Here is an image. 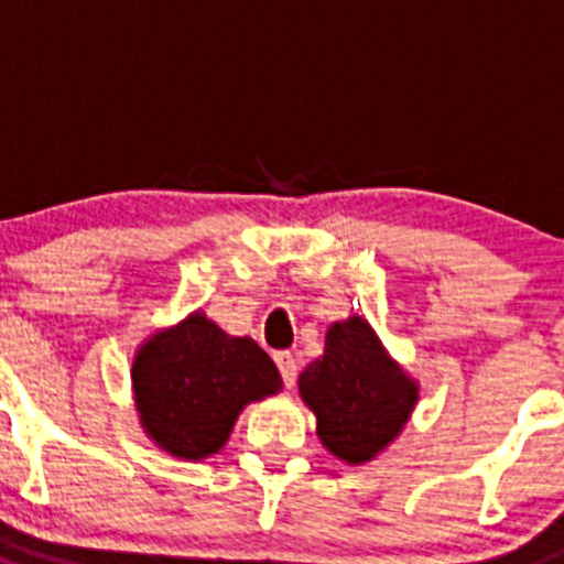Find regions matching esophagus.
<instances>
[{
    "label": "esophagus",
    "instance_id": "34e87169",
    "mask_svg": "<svg viewBox=\"0 0 564 564\" xmlns=\"http://www.w3.org/2000/svg\"><path fill=\"white\" fill-rule=\"evenodd\" d=\"M275 364L281 369L283 386L292 388L294 380H297V360H294L292 352H275Z\"/></svg>",
    "mask_w": 564,
    "mask_h": 564
}]
</instances>
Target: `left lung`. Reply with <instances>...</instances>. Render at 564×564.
I'll list each match as a JSON object with an SVG mask.
<instances>
[{
    "label": "left lung",
    "mask_w": 564,
    "mask_h": 564,
    "mask_svg": "<svg viewBox=\"0 0 564 564\" xmlns=\"http://www.w3.org/2000/svg\"><path fill=\"white\" fill-rule=\"evenodd\" d=\"M300 397L327 452L352 466L375 460L408 424L419 382L386 352L364 316L333 322L325 355L303 369Z\"/></svg>",
    "instance_id": "8db88e82"
}]
</instances>
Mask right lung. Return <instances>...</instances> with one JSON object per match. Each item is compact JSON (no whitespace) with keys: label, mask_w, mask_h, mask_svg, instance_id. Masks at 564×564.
Returning a JSON list of instances; mask_svg holds the SVG:
<instances>
[{"label":"right lung","mask_w":564,"mask_h":564,"mask_svg":"<svg viewBox=\"0 0 564 564\" xmlns=\"http://www.w3.org/2000/svg\"><path fill=\"white\" fill-rule=\"evenodd\" d=\"M131 386L145 435L173 457L204 460L226 446L245 404L283 380L253 338L228 336L195 311L137 349Z\"/></svg>","instance_id":"add662e5"}]
</instances>
